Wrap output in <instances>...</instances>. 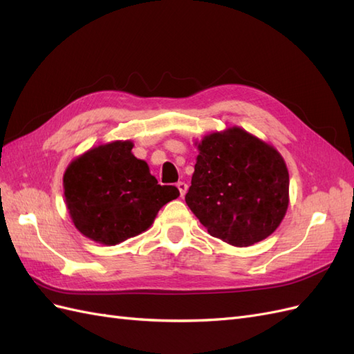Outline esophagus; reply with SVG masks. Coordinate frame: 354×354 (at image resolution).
<instances>
[{
	"label": "esophagus",
	"instance_id": "esophagus-1",
	"mask_svg": "<svg viewBox=\"0 0 354 354\" xmlns=\"http://www.w3.org/2000/svg\"><path fill=\"white\" fill-rule=\"evenodd\" d=\"M177 187H178V190H180V195H181V196H185V195H186V192H187V185L185 183V181H178V183H177Z\"/></svg>",
	"mask_w": 354,
	"mask_h": 354
}]
</instances>
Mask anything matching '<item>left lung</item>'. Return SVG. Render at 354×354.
<instances>
[{
	"label": "left lung",
	"instance_id": "obj_1",
	"mask_svg": "<svg viewBox=\"0 0 354 354\" xmlns=\"http://www.w3.org/2000/svg\"><path fill=\"white\" fill-rule=\"evenodd\" d=\"M186 204L208 234L235 247L270 236L289 207V171L274 146L243 128L199 142Z\"/></svg>",
	"mask_w": 354,
	"mask_h": 354
}]
</instances>
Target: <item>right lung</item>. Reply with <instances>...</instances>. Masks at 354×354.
Masks as SVG:
<instances>
[{
  "label": "right lung",
  "instance_id": "obj_1",
  "mask_svg": "<svg viewBox=\"0 0 354 354\" xmlns=\"http://www.w3.org/2000/svg\"><path fill=\"white\" fill-rule=\"evenodd\" d=\"M133 142L118 140L92 147L64 173L65 204L74 226L89 240L116 245L153 223L159 209L180 192L160 186Z\"/></svg>",
  "mask_w": 354,
  "mask_h": 354
}]
</instances>
